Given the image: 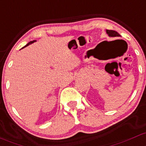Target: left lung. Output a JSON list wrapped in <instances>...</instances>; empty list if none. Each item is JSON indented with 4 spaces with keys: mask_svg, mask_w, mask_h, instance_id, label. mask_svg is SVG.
Returning <instances> with one entry per match:
<instances>
[{
    "mask_svg": "<svg viewBox=\"0 0 146 146\" xmlns=\"http://www.w3.org/2000/svg\"><path fill=\"white\" fill-rule=\"evenodd\" d=\"M106 33L110 37H120V35L117 33L116 31H112V30H106Z\"/></svg>",
    "mask_w": 146,
    "mask_h": 146,
    "instance_id": "obj_1",
    "label": "left lung"
}]
</instances>
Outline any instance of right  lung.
Instances as JSON below:
<instances>
[{
    "mask_svg": "<svg viewBox=\"0 0 146 146\" xmlns=\"http://www.w3.org/2000/svg\"><path fill=\"white\" fill-rule=\"evenodd\" d=\"M36 42V40H33V41H31L30 42H29V43L27 44L26 45V46H24V47H26V46H29V44H32V43H33V42Z\"/></svg>",
    "mask_w": 146,
    "mask_h": 146,
    "instance_id": "add662e5",
    "label": "right lung"
}]
</instances>
